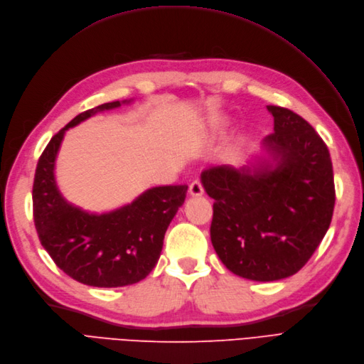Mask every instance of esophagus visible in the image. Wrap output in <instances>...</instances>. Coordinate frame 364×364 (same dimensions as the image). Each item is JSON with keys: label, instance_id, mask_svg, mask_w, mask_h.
Returning <instances> with one entry per match:
<instances>
[{"label": "esophagus", "instance_id": "34e87169", "mask_svg": "<svg viewBox=\"0 0 364 364\" xmlns=\"http://www.w3.org/2000/svg\"><path fill=\"white\" fill-rule=\"evenodd\" d=\"M203 193H205V188H203V183L200 181H194L191 185H190V194L197 197V196H201Z\"/></svg>", "mask_w": 364, "mask_h": 364}]
</instances>
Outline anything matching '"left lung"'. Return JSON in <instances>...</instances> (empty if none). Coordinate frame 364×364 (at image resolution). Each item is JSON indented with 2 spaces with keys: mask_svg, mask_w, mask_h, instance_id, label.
Returning a JSON list of instances; mask_svg holds the SVG:
<instances>
[{
  "mask_svg": "<svg viewBox=\"0 0 364 364\" xmlns=\"http://www.w3.org/2000/svg\"><path fill=\"white\" fill-rule=\"evenodd\" d=\"M272 134L263 140L273 164L201 173L213 203L210 239L224 266L242 278L270 282L297 273L330 227L334 181L330 152L293 110L267 106Z\"/></svg>",
  "mask_w": 364,
  "mask_h": 364,
  "instance_id": "1",
  "label": "left lung"
}]
</instances>
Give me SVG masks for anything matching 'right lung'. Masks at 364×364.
<instances>
[{"mask_svg":"<svg viewBox=\"0 0 364 364\" xmlns=\"http://www.w3.org/2000/svg\"><path fill=\"white\" fill-rule=\"evenodd\" d=\"M119 106V101L97 106L60 129L38 158L33 185L34 224L43 248L70 278L101 288L146 278L158 263L167 227L188 191V185L155 186L132 205L101 215L73 206L61 196L53 170L65 132L98 112Z\"/></svg>","mask_w":364,"mask_h":364,"instance_id":"add662e5","label":"right lung"}]
</instances>
